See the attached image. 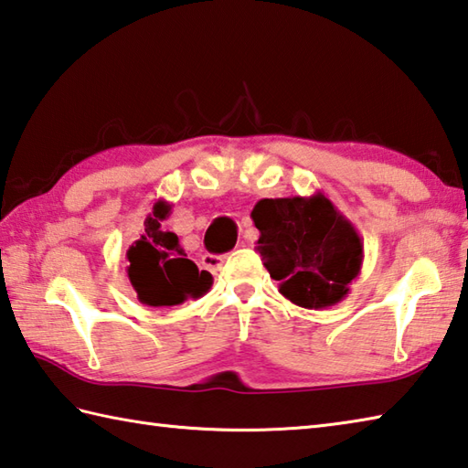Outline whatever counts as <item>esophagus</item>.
I'll use <instances>...</instances> for the list:
<instances>
[{"label":"esophagus","mask_w":468,"mask_h":468,"mask_svg":"<svg viewBox=\"0 0 468 468\" xmlns=\"http://www.w3.org/2000/svg\"><path fill=\"white\" fill-rule=\"evenodd\" d=\"M223 261H225L223 256H212V253H205V256H202V266L210 271H218L220 266H223Z\"/></svg>","instance_id":"esophagus-1"}]
</instances>
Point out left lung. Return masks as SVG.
Here are the masks:
<instances>
[{"mask_svg":"<svg viewBox=\"0 0 468 468\" xmlns=\"http://www.w3.org/2000/svg\"><path fill=\"white\" fill-rule=\"evenodd\" d=\"M251 218L260 231L256 250L284 299L315 311L344 301L360 274L364 245L325 194L263 198Z\"/></svg>","mask_w":468,"mask_h":468,"instance_id":"8db88e82","label":"left lung"}]
</instances>
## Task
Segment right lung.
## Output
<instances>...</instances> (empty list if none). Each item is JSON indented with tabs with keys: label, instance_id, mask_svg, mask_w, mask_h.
Segmentation results:
<instances>
[{
	"label": "right lung",
	"instance_id": "add662e5",
	"mask_svg": "<svg viewBox=\"0 0 468 468\" xmlns=\"http://www.w3.org/2000/svg\"><path fill=\"white\" fill-rule=\"evenodd\" d=\"M172 205L157 200L145 218V233L126 251V276L147 307H174L188 299H200L212 286V276L186 258L177 235L167 231L164 220Z\"/></svg>",
	"mask_w": 468,
	"mask_h": 468
}]
</instances>
